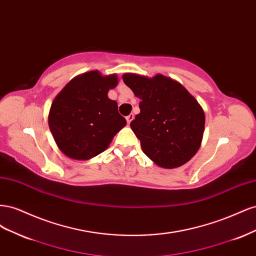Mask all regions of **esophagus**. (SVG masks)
<instances>
[{
    "label": "esophagus",
    "instance_id": "obj_1",
    "mask_svg": "<svg viewBox=\"0 0 256 256\" xmlns=\"http://www.w3.org/2000/svg\"><path fill=\"white\" fill-rule=\"evenodd\" d=\"M126 120H127V122H128V125H129V124L131 122V120H134V114H129L127 118H126Z\"/></svg>",
    "mask_w": 256,
    "mask_h": 256
}]
</instances>
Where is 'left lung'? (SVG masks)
Wrapping results in <instances>:
<instances>
[{
    "label": "left lung",
    "mask_w": 256,
    "mask_h": 256,
    "mask_svg": "<svg viewBox=\"0 0 256 256\" xmlns=\"http://www.w3.org/2000/svg\"><path fill=\"white\" fill-rule=\"evenodd\" d=\"M122 80L141 99L130 127L143 152L158 166L175 168L194 156L205 129L203 108L182 85L164 74L127 72Z\"/></svg>",
    "instance_id": "1"
}]
</instances>
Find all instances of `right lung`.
Returning a JSON list of instances; mask_svg holds the SVG:
<instances>
[{
	"label": "right lung",
	"instance_id": "1",
	"mask_svg": "<svg viewBox=\"0 0 256 256\" xmlns=\"http://www.w3.org/2000/svg\"><path fill=\"white\" fill-rule=\"evenodd\" d=\"M118 84V74L98 70L69 81L51 104L48 122L60 150L74 160H88L104 152L126 126L118 102L108 92Z\"/></svg>",
	"mask_w": 256,
	"mask_h": 256
}]
</instances>
